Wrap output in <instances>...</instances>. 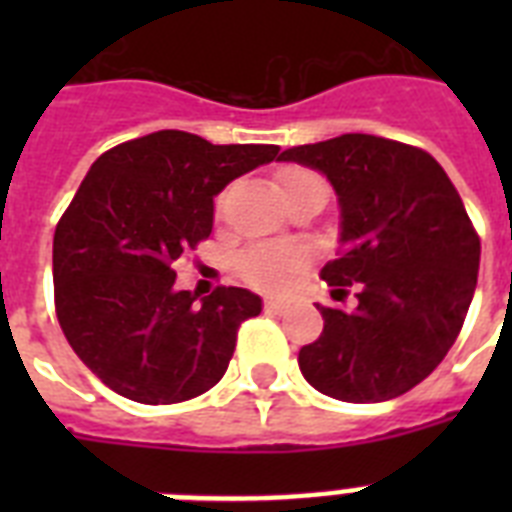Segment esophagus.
<instances>
[{
	"instance_id": "esophagus-1",
	"label": "esophagus",
	"mask_w": 512,
	"mask_h": 512,
	"mask_svg": "<svg viewBox=\"0 0 512 512\" xmlns=\"http://www.w3.org/2000/svg\"><path fill=\"white\" fill-rule=\"evenodd\" d=\"M263 305L268 313H284L289 308L287 300H281V297H265Z\"/></svg>"
}]
</instances>
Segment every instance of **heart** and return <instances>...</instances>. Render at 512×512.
<instances>
[{"instance_id": "b5f03b06", "label": "heart", "mask_w": 512, "mask_h": 512, "mask_svg": "<svg viewBox=\"0 0 512 512\" xmlns=\"http://www.w3.org/2000/svg\"><path fill=\"white\" fill-rule=\"evenodd\" d=\"M316 177L308 170H284L281 172V188L289 191L292 185L303 183ZM303 268V252L284 244H260V247L247 249L239 260V273L252 287L265 289V292H284L295 284L297 273Z\"/></svg>"}]
</instances>
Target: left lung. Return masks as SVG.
<instances>
[{"label":"left lung","instance_id":"1","mask_svg":"<svg viewBox=\"0 0 512 512\" xmlns=\"http://www.w3.org/2000/svg\"><path fill=\"white\" fill-rule=\"evenodd\" d=\"M279 162L332 183L340 257L321 276L340 295L358 284L353 311L319 305L324 332L300 348V372L348 404L412 390L444 361L476 292L481 241L460 193L422 148L361 132L289 148Z\"/></svg>","mask_w":512,"mask_h":512}]
</instances>
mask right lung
<instances>
[{
	"label": "right lung",
	"mask_w": 512,
	"mask_h": 512,
	"mask_svg": "<svg viewBox=\"0 0 512 512\" xmlns=\"http://www.w3.org/2000/svg\"><path fill=\"white\" fill-rule=\"evenodd\" d=\"M276 156L279 146L162 130L90 167L52 239L55 311L76 356L119 396L180 404L220 382L263 300L217 287L199 303L175 289V263L212 233L217 193Z\"/></svg>",
	"instance_id": "1"
}]
</instances>
